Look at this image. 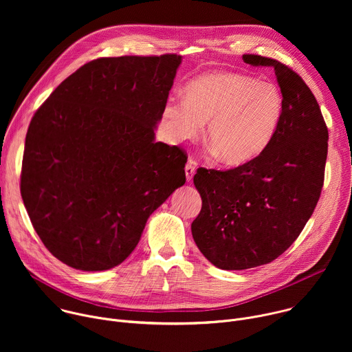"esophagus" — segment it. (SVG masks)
I'll list each match as a JSON object with an SVG mask.
<instances>
[{"label":"esophagus","instance_id":"34e87169","mask_svg":"<svg viewBox=\"0 0 352 352\" xmlns=\"http://www.w3.org/2000/svg\"><path fill=\"white\" fill-rule=\"evenodd\" d=\"M195 171H196V164H195V162L192 159H189L186 166H185V175H186V181L188 182H192Z\"/></svg>","mask_w":352,"mask_h":352}]
</instances>
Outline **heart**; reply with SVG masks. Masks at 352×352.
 Segmentation results:
<instances>
[{
    "label": "heart",
    "instance_id": "1",
    "mask_svg": "<svg viewBox=\"0 0 352 352\" xmlns=\"http://www.w3.org/2000/svg\"><path fill=\"white\" fill-rule=\"evenodd\" d=\"M283 114V96L269 82L234 72H209L190 80L184 100L170 98L163 118L175 142L195 139L206 126V142L227 166L256 159L272 142Z\"/></svg>",
    "mask_w": 352,
    "mask_h": 352
}]
</instances>
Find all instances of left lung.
Returning <instances> with one entry per match:
<instances>
[{"mask_svg": "<svg viewBox=\"0 0 352 352\" xmlns=\"http://www.w3.org/2000/svg\"><path fill=\"white\" fill-rule=\"evenodd\" d=\"M242 60L274 69L283 114L256 159L228 171L199 168L193 177L202 209L192 236L223 270L252 269L285 252L316 208L327 159V126L302 78L272 58L245 54Z\"/></svg>", "mask_w": 352, "mask_h": 352, "instance_id": "1", "label": "left lung"}]
</instances>
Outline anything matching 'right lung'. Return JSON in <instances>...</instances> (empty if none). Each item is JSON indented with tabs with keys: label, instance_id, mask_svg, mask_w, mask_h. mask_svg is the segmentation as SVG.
Instances as JSON below:
<instances>
[{
	"label": "right lung",
	"instance_id": "add662e5",
	"mask_svg": "<svg viewBox=\"0 0 352 352\" xmlns=\"http://www.w3.org/2000/svg\"><path fill=\"white\" fill-rule=\"evenodd\" d=\"M181 61L94 60L33 116L21 193L33 228L63 263L83 272L121 265L150 214L185 184L182 150L155 140Z\"/></svg>",
	"mask_w": 352,
	"mask_h": 352
}]
</instances>
